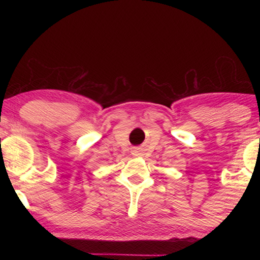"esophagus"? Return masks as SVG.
Instances as JSON below:
<instances>
[{
	"label": "esophagus",
	"instance_id": "1",
	"mask_svg": "<svg viewBox=\"0 0 260 260\" xmlns=\"http://www.w3.org/2000/svg\"><path fill=\"white\" fill-rule=\"evenodd\" d=\"M134 153H135V155H141V150H140V149H135Z\"/></svg>",
	"mask_w": 260,
	"mask_h": 260
}]
</instances>
